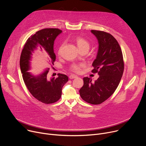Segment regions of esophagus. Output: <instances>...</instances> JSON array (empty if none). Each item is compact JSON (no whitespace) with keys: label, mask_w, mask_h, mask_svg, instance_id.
I'll return each instance as SVG.
<instances>
[{"label":"esophagus","mask_w":146,"mask_h":146,"mask_svg":"<svg viewBox=\"0 0 146 146\" xmlns=\"http://www.w3.org/2000/svg\"><path fill=\"white\" fill-rule=\"evenodd\" d=\"M69 78L70 79H73V78H77V76H76V75H70L69 76Z\"/></svg>","instance_id":"1"}]
</instances>
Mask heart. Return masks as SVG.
Segmentation results:
<instances>
[{"label": "heart", "mask_w": 146, "mask_h": 146, "mask_svg": "<svg viewBox=\"0 0 146 146\" xmlns=\"http://www.w3.org/2000/svg\"><path fill=\"white\" fill-rule=\"evenodd\" d=\"M76 43L77 44V47L78 48L79 50H88L90 48V43L87 40H86L85 38H82L81 37H77L75 38ZM60 50L59 51V53H60ZM72 70L76 72V73H79L81 71V66L80 65H73L72 66Z\"/></svg>", "instance_id": "1"}]
</instances>
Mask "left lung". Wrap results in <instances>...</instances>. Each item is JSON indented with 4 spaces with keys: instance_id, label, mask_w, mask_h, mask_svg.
<instances>
[{
    "instance_id": "obj_1",
    "label": "left lung",
    "mask_w": 146,
    "mask_h": 146,
    "mask_svg": "<svg viewBox=\"0 0 146 146\" xmlns=\"http://www.w3.org/2000/svg\"><path fill=\"white\" fill-rule=\"evenodd\" d=\"M98 41V50L92 63L93 73L99 78H83L84 85L80 88V96L92 105H99L107 100L115 91L123 74L124 64L121 47L117 40L105 32L91 30Z\"/></svg>"
}]
</instances>
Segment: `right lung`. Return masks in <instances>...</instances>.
I'll list each match as a JSON object with an SVG mask.
<instances>
[{"instance_id":"add662e5","label":"right lung","mask_w":146,"mask_h":146,"mask_svg":"<svg viewBox=\"0 0 146 146\" xmlns=\"http://www.w3.org/2000/svg\"><path fill=\"white\" fill-rule=\"evenodd\" d=\"M62 31L56 28L43 29L28 38L21 54L19 65L23 80L30 93L37 100L45 104L57 102L61 97L63 86L68 81V77L58 74V77L49 78L47 74L50 68H47L38 74H34L32 69L33 54L38 48L48 55L47 64L53 68L56 55L54 51V41Z\"/></svg>"}]
</instances>
